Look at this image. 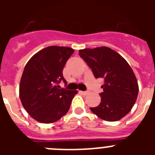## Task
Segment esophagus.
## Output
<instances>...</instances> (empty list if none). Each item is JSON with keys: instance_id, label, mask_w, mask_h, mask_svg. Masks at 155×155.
I'll use <instances>...</instances> for the list:
<instances>
[{"instance_id": "1", "label": "esophagus", "mask_w": 155, "mask_h": 155, "mask_svg": "<svg viewBox=\"0 0 155 155\" xmlns=\"http://www.w3.org/2000/svg\"><path fill=\"white\" fill-rule=\"evenodd\" d=\"M80 93L82 94H87V91H80Z\"/></svg>"}]
</instances>
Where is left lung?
I'll return each instance as SVG.
<instances>
[{
    "mask_svg": "<svg viewBox=\"0 0 155 155\" xmlns=\"http://www.w3.org/2000/svg\"><path fill=\"white\" fill-rule=\"evenodd\" d=\"M79 56L95 78H104L101 102L90 109L105 121H117L131 110L137 98V81L130 66L116 51L106 46L79 50Z\"/></svg>",
    "mask_w": 155,
    "mask_h": 155,
    "instance_id": "left-lung-1",
    "label": "left lung"
}]
</instances>
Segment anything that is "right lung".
<instances>
[{
    "label": "right lung",
    "instance_id": "right-lung-1",
    "mask_svg": "<svg viewBox=\"0 0 155 155\" xmlns=\"http://www.w3.org/2000/svg\"><path fill=\"white\" fill-rule=\"evenodd\" d=\"M74 50L51 46L35 53L25 65L19 86V96L27 113L42 124L57 121L68 113L75 90L60 88L67 81L63 70Z\"/></svg>",
    "mask_w": 155,
    "mask_h": 155
}]
</instances>
